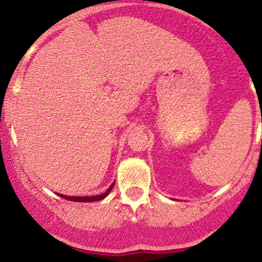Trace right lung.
I'll return each instance as SVG.
<instances>
[{
  "mask_svg": "<svg viewBox=\"0 0 262 262\" xmlns=\"http://www.w3.org/2000/svg\"><path fill=\"white\" fill-rule=\"evenodd\" d=\"M113 186H114V183L112 184L111 186H109L107 191L103 192V194H100V195H96V196H84V198H83V196H67V195H62V194H58V195L61 198H63V199H67V200H71V201H79V203H89V201H98V200L104 199V198L107 196L109 192H111L112 189H113Z\"/></svg>",
  "mask_w": 262,
  "mask_h": 262,
  "instance_id": "right-lung-1",
  "label": "right lung"
}]
</instances>
